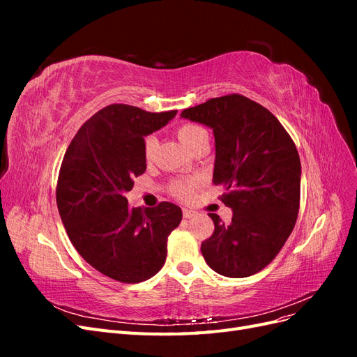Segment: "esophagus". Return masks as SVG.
Here are the masks:
<instances>
[{
  "mask_svg": "<svg viewBox=\"0 0 357 357\" xmlns=\"http://www.w3.org/2000/svg\"><path fill=\"white\" fill-rule=\"evenodd\" d=\"M193 215H197V211H193L190 208H183V218L185 219H190Z\"/></svg>",
  "mask_w": 357,
  "mask_h": 357,
  "instance_id": "34e87169",
  "label": "esophagus"
}]
</instances>
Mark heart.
<instances>
[{"mask_svg":"<svg viewBox=\"0 0 357 357\" xmlns=\"http://www.w3.org/2000/svg\"><path fill=\"white\" fill-rule=\"evenodd\" d=\"M205 132V129L198 126V125H193V123H186V125H181L177 129V137L181 142L183 146H186L188 149L192 146V143L195 142L198 138L199 134ZM156 137L155 135H149L144 139V155L147 159H150L155 153V149H156ZM172 193L180 199H190L193 197V183L192 181H177L174 186H172Z\"/></svg>","mask_w":357,"mask_h":357,"instance_id":"obj_1","label":"heart"}]
</instances>
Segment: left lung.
Returning a JSON list of instances; mask_svg holds the SVG:
<instances>
[{"label":"left lung","instance_id":"left-lung-1","mask_svg":"<svg viewBox=\"0 0 357 357\" xmlns=\"http://www.w3.org/2000/svg\"><path fill=\"white\" fill-rule=\"evenodd\" d=\"M213 129V183L232 210L225 225L208 215L214 232L201 244L207 265L220 275L241 278L265 268L287 241L299 211L301 160L277 117L243 95H226L181 112Z\"/></svg>","mask_w":357,"mask_h":357}]
</instances>
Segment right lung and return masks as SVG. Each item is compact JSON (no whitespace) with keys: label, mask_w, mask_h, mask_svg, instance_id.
<instances>
[{"label":"right lung","mask_w":357,"mask_h":357,"mask_svg":"<svg viewBox=\"0 0 357 357\" xmlns=\"http://www.w3.org/2000/svg\"><path fill=\"white\" fill-rule=\"evenodd\" d=\"M176 114L107 105L83 123L63 156L56 189L62 223L84 261L117 282L153 277L165 264L168 235L181 222L176 204L129 208L125 198L132 178L146 171L144 137Z\"/></svg>","instance_id":"add662e5"}]
</instances>
